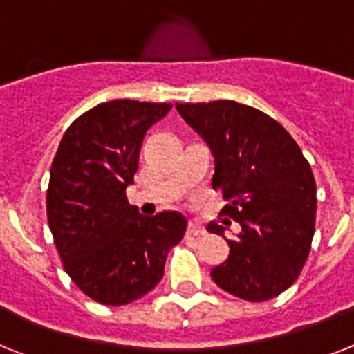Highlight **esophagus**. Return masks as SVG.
Here are the masks:
<instances>
[{"label": "esophagus", "mask_w": 354, "mask_h": 354, "mask_svg": "<svg viewBox=\"0 0 354 354\" xmlns=\"http://www.w3.org/2000/svg\"><path fill=\"white\" fill-rule=\"evenodd\" d=\"M187 234H189L191 237H201V236H205V228L201 227L200 223H189Z\"/></svg>", "instance_id": "esophagus-1"}]
</instances>
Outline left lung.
<instances>
[{"label":"left lung","mask_w":354,"mask_h":354,"mask_svg":"<svg viewBox=\"0 0 354 354\" xmlns=\"http://www.w3.org/2000/svg\"><path fill=\"white\" fill-rule=\"evenodd\" d=\"M183 120L210 145L214 191L228 201L223 216L239 223L230 255L212 268L221 290L250 302L270 301L292 286L311 250L317 183L301 147L277 120L234 102L176 104ZM225 219L223 225H230ZM207 230L223 236L225 227Z\"/></svg>","instance_id":"left-lung-1"}]
</instances>
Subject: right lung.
Returning a JSON list of instances; mask_svg holds the SVG:
<instances>
[{
    "label": "right lung",
    "instance_id": "add662e5",
    "mask_svg": "<svg viewBox=\"0 0 354 354\" xmlns=\"http://www.w3.org/2000/svg\"><path fill=\"white\" fill-rule=\"evenodd\" d=\"M171 108L129 99L99 104L71 122L52 162L46 216L53 243L71 281L104 306L149 293L185 236L183 214L147 218L126 198L145 133Z\"/></svg>",
    "mask_w": 354,
    "mask_h": 354
}]
</instances>
